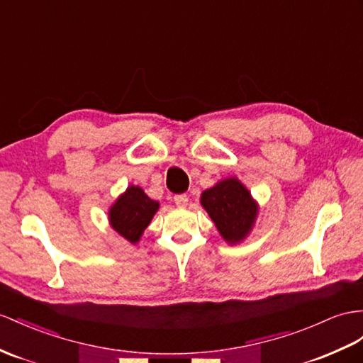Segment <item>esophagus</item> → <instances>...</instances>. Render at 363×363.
I'll return each mask as SVG.
<instances>
[{"instance_id": "1", "label": "esophagus", "mask_w": 363, "mask_h": 363, "mask_svg": "<svg viewBox=\"0 0 363 363\" xmlns=\"http://www.w3.org/2000/svg\"><path fill=\"white\" fill-rule=\"evenodd\" d=\"M174 199V203L178 207H187L189 203V196L185 193H181V194H176V196L173 198Z\"/></svg>"}]
</instances>
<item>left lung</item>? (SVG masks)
<instances>
[{"label":"left lung","mask_w":363,"mask_h":363,"mask_svg":"<svg viewBox=\"0 0 363 363\" xmlns=\"http://www.w3.org/2000/svg\"><path fill=\"white\" fill-rule=\"evenodd\" d=\"M201 203L222 238L231 244L242 240L253 227L256 203L252 194L235 178L220 181L215 187L203 191Z\"/></svg>","instance_id":"left-lung-1"}]
</instances>
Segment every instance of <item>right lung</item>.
<instances>
[{"label": "right lung", "instance_id": "obj_1", "mask_svg": "<svg viewBox=\"0 0 363 363\" xmlns=\"http://www.w3.org/2000/svg\"><path fill=\"white\" fill-rule=\"evenodd\" d=\"M157 207L160 203L148 198L143 189L132 185L110 208V224L121 236L135 244L150 224Z\"/></svg>", "mask_w": 363, "mask_h": 363}]
</instances>
